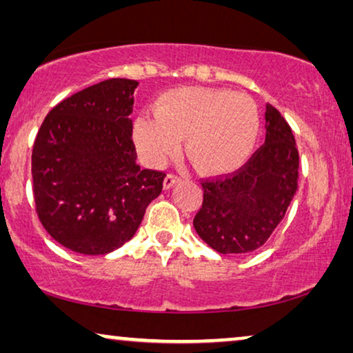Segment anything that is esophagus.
Here are the masks:
<instances>
[{
	"label": "esophagus",
	"mask_w": 353,
	"mask_h": 353,
	"mask_svg": "<svg viewBox=\"0 0 353 353\" xmlns=\"http://www.w3.org/2000/svg\"><path fill=\"white\" fill-rule=\"evenodd\" d=\"M176 183H180V178H178L176 175H172V173H168V175L165 176V180H163V188H165V190H172Z\"/></svg>",
	"instance_id": "esophagus-1"
}]
</instances>
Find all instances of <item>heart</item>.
Returning <instances> with one entry per match:
<instances>
[{
  "label": "heart",
  "instance_id": "1",
  "mask_svg": "<svg viewBox=\"0 0 353 353\" xmlns=\"http://www.w3.org/2000/svg\"><path fill=\"white\" fill-rule=\"evenodd\" d=\"M154 115L134 120L133 138L149 165H162L185 138L190 162L204 175L238 170L252 156L260 115L252 98L207 86H181L161 94Z\"/></svg>",
  "mask_w": 353,
  "mask_h": 353
}]
</instances>
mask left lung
<instances>
[{"label": "left lung", "instance_id": "left-lung-1", "mask_svg": "<svg viewBox=\"0 0 353 353\" xmlns=\"http://www.w3.org/2000/svg\"><path fill=\"white\" fill-rule=\"evenodd\" d=\"M265 144L238 173L205 181L194 228L220 254L262 248L297 192L299 151L292 130L272 104L265 112Z\"/></svg>", "mask_w": 353, "mask_h": 353}]
</instances>
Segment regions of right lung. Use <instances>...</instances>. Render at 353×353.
Listing matches in <instances>:
<instances>
[{
  "label": "right lung",
  "mask_w": 353,
  "mask_h": 353,
  "mask_svg": "<svg viewBox=\"0 0 353 353\" xmlns=\"http://www.w3.org/2000/svg\"><path fill=\"white\" fill-rule=\"evenodd\" d=\"M137 80L110 79L46 115L32 152L33 194L45 230L64 248L104 255L122 248L162 192L165 173L143 170L132 141Z\"/></svg>",
  "instance_id": "add662e5"
}]
</instances>
